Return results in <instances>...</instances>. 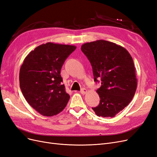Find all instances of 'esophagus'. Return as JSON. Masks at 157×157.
I'll return each mask as SVG.
<instances>
[{
	"mask_svg": "<svg viewBox=\"0 0 157 157\" xmlns=\"http://www.w3.org/2000/svg\"><path fill=\"white\" fill-rule=\"evenodd\" d=\"M80 93H82V94H85L86 93H87V90L86 89H85V88H82V89H81V90H80Z\"/></svg>",
	"mask_w": 157,
	"mask_h": 157,
	"instance_id": "1",
	"label": "esophagus"
}]
</instances>
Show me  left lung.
<instances>
[{"label":"left lung","instance_id":"8db88e82","mask_svg":"<svg viewBox=\"0 0 157 157\" xmlns=\"http://www.w3.org/2000/svg\"><path fill=\"white\" fill-rule=\"evenodd\" d=\"M81 49L91 64L99 105L92 108L98 117H113L127 106L135 94L138 80L133 59L123 47L99 40L82 45Z\"/></svg>","mask_w":157,"mask_h":157}]
</instances>
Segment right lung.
Masks as SVG:
<instances>
[{"label": "right lung", "mask_w": 157, "mask_h": 157, "mask_svg": "<svg viewBox=\"0 0 157 157\" xmlns=\"http://www.w3.org/2000/svg\"><path fill=\"white\" fill-rule=\"evenodd\" d=\"M75 45L48 42L36 47L23 60L19 71V85L27 102L46 117L59 114L67 105L60 70Z\"/></svg>", "instance_id": "right-lung-1"}]
</instances>
